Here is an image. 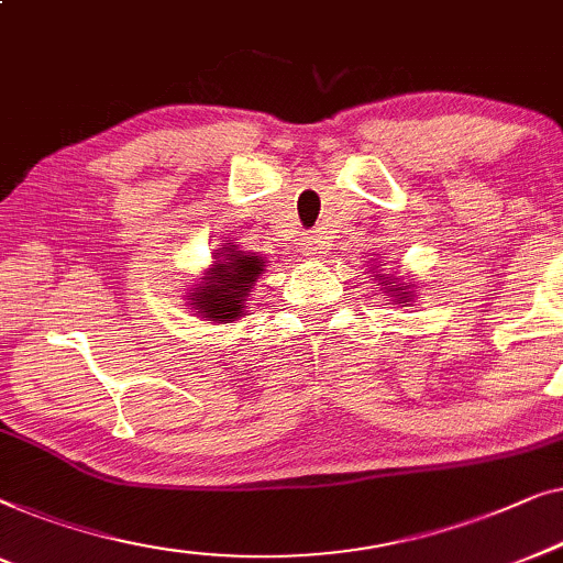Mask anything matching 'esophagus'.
<instances>
[{
  "label": "esophagus",
  "instance_id": "esophagus-1",
  "mask_svg": "<svg viewBox=\"0 0 563 563\" xmlns=\"http://www.w3.org/2000/svg\"><path fill=\"white\" fill-rule=\"evenodd\" d=\"M303 252H306V257L321 255V240H319V236L308 234V236H306V247H303Z\"/></svg>",
  "mask_w": 563,
  "mask_h": 563
}]
</instances>
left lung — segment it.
<instances>
[{"label": "left lung", "instance_id": "8db88e82", "mask_svg": "<svg viewBox=\"0 0 563 563\" xmlns=\"http://www.w3.org/2000/svg\"><path fill=\"white\" fill-rule=\"evenodd\" d=\"M377 280H379L377 285H383L385 292H390V296L395 298V303H398V300H400V303L408 306V300H410V296H413V290H408L406 283H400L398 278L387 280L385 275H377Z\"/></svg>", "mask_w": 563, "mask_h": 563}]
</instances>
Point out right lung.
<instances>
[{"instance_id": "1", "label": "right lung", "mask_w": 563, "mask_h": 563, "mask_svg": "<svg viewBox=\"0 0 563 563\" xmlns=\"http://www.w3.org/2000/svg\"><path fill=\"white\" fill-rule=\"evenodd\" d=\"M265 271V260L255 252H242L236 244L227 242L213 250V265L199 278L191 292V306L203 321L232 323L247 316V298L252 285Z\"/></svg>"}]
</instances>
